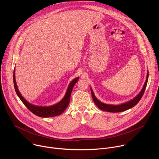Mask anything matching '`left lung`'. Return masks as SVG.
I'll return each mask as SVG.
<instances>
[{"label":"left lung","mask_w":159,"mask_h":159,"mask_svg":"<svg viewBox=\"0 0 159 159\" xmlns=\"http://www.w3.org/2000/svg\"><path fill=\"white\" fill-rule=\"evenodd\" d=\"M148 72H147V79H146V81L145 82V84L143 85V89H142L141 92L139 93V94L135 97L133 99L125 102L124 104H120V105H110V104H106L104 103L101 102V101H99L94 96V93L92 89L90 88V90H91V94H92V97L93 99V101L94 102V103L96 104V105L101 110L104 111H107V112H123L125 111L127 109H129L133 107H134L136 104H137L142 99L144 92L145 90L146 87H147V82H148Z\"/></svg>","instance_id":"left-lung-1"}]
</instances>
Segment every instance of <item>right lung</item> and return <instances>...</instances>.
<instances>
[{
    "label": "right lung",
    "mask_w": 159,
    "mask_h": 159,
    "mask_svg": "<svg viewBox=\"0 0 159 159\" xmlns=\"http://www.w3.org/2000/svg\"><path fill=\"white\" fill-rule=\"evenodd\" d=\"M13 79H14V89L16 92V94H17L19 99L21 100V101L23 102V104L25 105V106L35 115L41 117V118H48V117H53L55 116L60 115L61 113L66 109L68 105H69L70 100V96L72 93V89L74 86V85L77 83V82L79 80V78H75L74 79L70 85L68 87V89L66 90V94L63 99L58 103L48 107H43V106H34L28 102L26 101L24 98L21 96L20 94L19 90L17 87L16 82L15 80V70H14V75H13Z\"/></svg>",
    "instance_id": "right-lung-1"
}]
</instances>
